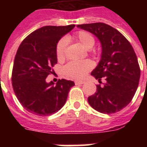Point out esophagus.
Returning a JSON list of instances; mask_svg holds the SVG:
<instances>
[{
  "label": "esophagus",
  "instance_id": "esophagus-1",
  "mask_svg": "<svg viewBox=\"0 0 147 147\" xmlns=\"http://www.w3.org/2000/svg\"><path fill=\"white\" fill-rule=\"evenodd\" d=\"M84 83H85L84 81H76V82H75V84H76V85H82V84H84Z\"/></svg>",
  "mask_w": 147,
  "mask_h": 147
}]
</instances>
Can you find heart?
I'll return each mask as SVG.
<instances>
[{
    "mask_svg": "<svg viewBox=\"0 0 147 147\" xmlns=\"http://www.w3.org/2000/svg\"><path fill=\"white\" fill-rule=\"evenodd\" d=\"M68 41L76 40L85 49H90L94 45V38L93 36L86 31H79L71 37L66 39ZM66 48V41L61 40L56 46V57L58 60H62L65 58V52ZM92 62L88 60L71 62L67 64L64 68V71L66 76L75 79H81L85 74L92 69Z\"/></svg>",
    "mask_w": 147,
    "mask_h": 147,
    "instance_id": "1",
    "label": "heart"
}]
</instances>
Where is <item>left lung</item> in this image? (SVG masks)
<instances>
[{
    "label": "left lung",
    "instance_id": "8db88e82",
    "mask_svg": "<svg viewBox=\"0 0 147 147\" xmlns=\"http://www.w3.org/2000/svg\"><path fill=\"white\" fill-rule=\"evenodd\" d=\"M77 27L94 35L101 46L100 59L92 71L103 86L88 101L97 111L113 114L120 111L131 101L139 85L140 69L137 55L128 40L119 32L104 23L78 25Z\"/></svg>",
    "mask_w": 147,
    "mask_h": 147
}]
</instances>
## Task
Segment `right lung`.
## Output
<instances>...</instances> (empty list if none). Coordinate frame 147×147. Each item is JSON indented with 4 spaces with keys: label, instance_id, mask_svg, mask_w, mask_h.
I'll use <instances>...</instances> for the list:
<instances>
[{
    "label": "right lung",
    "instance_id": "add662e5",
    "mask_svg": "<svg viewBox=\"0 0 147 147\" xmlns=\"http://www.w3.org/2000/svg\"><path fill=\"white\" fill-rule=\"evenodd\" d=\"M75 25L46 26L33 31L20 45L12 71L14 93L23 107L32 114L49 116L66 102L72 81L59 80L54 85L46 78L57 63L56 46Z\"/></svg>",
    "mask_w": 147,
    "mask_h": 147
}]
</instances>
